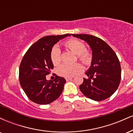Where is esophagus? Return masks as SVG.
Masks as SVG:
<instances>
[{
	"label": "esophagus",
	"instance_id": "1",
	"mask_svg": "<svg viewBox=\"0 0 133 133\" xmlns=\"http://www.w3.org/2000/svg\"><path fill=\"white\" fill-rule=\"evenodd\" d=\"M72 79V77H65V80L66 81H69Z\"/></svg>",
	"mask_w": 133,
	"mask_h": 133
}]
</instances>
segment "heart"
<instances>
[{
  "instance_id": "1",
  "label": "heart",
  "mask_w": 133,
  "mask_h": 133,
  "mask_svg": "<svg viewBox=\"0 0 133 133\" xmlns=\"http://www.w3.org/2000/svg\"><path fill=\"white\" fill-rule=\"evenodd\" d=\"M67 49L77 55V57L85 64H88L91 61L92 56L90 52L86 49V45L82 41L76 39L68 40L64 43ZM51 60L54 65H58L61 61V50L57 46L52 47L51 51ZM82 70V66L79 63L64 64L58 69V74L65 77H73Z\"/></svg>"
}]
</instances>
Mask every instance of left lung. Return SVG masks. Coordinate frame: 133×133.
<instances>
[{
    "mask_svg": "<svg viewBox=\"0 0 133 133\" xmlns=\"http://www.w3.org/2000/svg\"><path fill=\"white\" fill-rule=\"evenodd\" d=\"M72 36L86 41L92 50L91 65L85 73L89 77L83 79L79 86L81 91L87 97L96 101L108 98L116 91L121 81V69L116 54L108 44L96 36Z\"/></svg>",
    "mask_w": 133,
    "mask_h": 133,
    "instance_id": "8db88e82",
    "label": "left lung"
}]
</instances>
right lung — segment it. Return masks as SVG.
Returning a JSON list of instances; mask_svg holds the SVG:
<instances>
[{
  "label": "right lung",
  "instance_id": "1",
  "mask_svg": "<svg viewBox=\"0 0 133 133\" xmlns=\"http://www.w3.org/2000/svg\"><path fill=\"white\" fill-rule=\"evenodd\" d=\"M70 34L42 37L29 47L19 67V80L24 92L30 101L39 104H48L57 99L63 91L65 79L56 76L47 81L54 65L51 60L52 48L58 41Z\"/></svg>",
  "mask_w": 133,
  "mask_h": 133
}]
</instances>
